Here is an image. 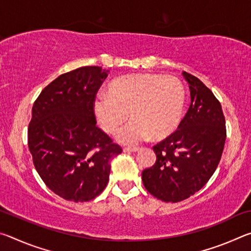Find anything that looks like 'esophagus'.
<instances>
[{
  "label": "esophagus",
  "instance_id": "34e87169",
  "mask_svg": "<svg viewBox=\"0 0 251 251\" xmlns=\"http://www.w3.org/2000/svg\"><path fill=\"white\" fill-rule=\"evenodd\" d=\"M138 148L137 147H125L124 148V151H131V152H135L137 151Z\"/></svg>",
  "mask_w": 251,
  "mask_h": 251
}]
</instances>
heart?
<instances>
[{"label": "heart", "mask_w": 251, "mask_h": 251, "mask_svg": "<svg viewBox=\"0 0 251 251\" xmlns=\"http://www.w3.org/2000/svg\"><path fill=\"white\" fill-rule=\"evenodd\" d=\"M184 105L185 90L179 79L137 73L114 79L108 85V95H96L93 109L101 128L110 135L120 133L130 116L133 122L120 139L137 144L151 135L154 138L171 135L179 124Z\"/></svg>", "instance_id": "b5f03b06"}]
</instances>
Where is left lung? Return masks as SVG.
<instances>
[{
  "mask_svg": "<svg viewBox=\"0 0 251 251\" xmlns=\"http://www.w3.org/2000/svg\"><path fill=\"white\" fill-rule=\"evenodd\" d=\"M192 103L178 129L152 147L156 161L142 173L152 196L178 202L201 190L217 168L226 141L222 105L196 76L182 72Z\"/></svg>",
  "mask_w": 251,
  "mask_h": 251,
  "instance_id": "8db88e82",
  "label": "left lung"
}]
</instances>
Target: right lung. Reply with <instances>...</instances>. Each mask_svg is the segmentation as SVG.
Listing matches in <instances>:
<instances>
[{
    "label": "right lung",
    "instance_id": "add662e5",
    "mask_svg": "<svg viewBox=\"0 0 251 251\" xmlns=\"http://www.w3.org/2000/svg\"><path fill=\"white\" fill-rule=\"evenodd\" d=\"M107 70L84 66L59 75L34 101L27 128L33 164L45 185L69 201H90L109 179L122 147L96 126L93 103Z\"/></svg>",
    "mask_w": 251,
    "mask_h": 251
}]
</instances>
